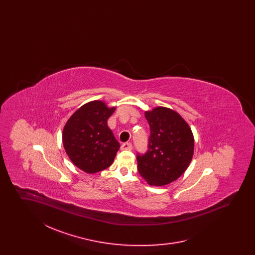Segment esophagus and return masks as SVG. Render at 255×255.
<instances>
[{
    "instance_id": "34e87169",
    "label": "esophagus",
    "mask_w": 255,
    "mask_h": 255,
    "mask_svg": "<svg viewBox=\"0 0 255 255\" xmlns=\"http://www.w3.org/2000/svg\"><path fill=\"white\" fill-rule=\"evenodd\" d=\"M132 148H133V145H132L131 142H124V143H122V150H132Z\"/></svg>"
}]
</instances>
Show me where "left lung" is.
<instances>
[{
  "label": "left lung",
  "instance_id": "1",
  "mask_svg": "<svg viewBox=\"0 0 255 255\" xmlns=\"http://www.w3.org/2000/svg\"><path fill=\"white\" fill-rule=\"evenodd\" d=\"M150 126L145 154L136 153L137 170L150 185L176 181L188 167L194 151L191 129L173 110L158 107L145 112Z\"/></svg>",
  "mask_w": 255,
  "mask_h": 255
}]
</instances>
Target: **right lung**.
I'll use <instances>...</instances> for the list:
<instances>
[{
  "label": "right lung",
  "mask_w": 255,
  "mask_h": 255,
  "mask_svg": "<svg viewBox=\"0 0 255 255\" xmlns=\"http://www.w3.org/2000/svg\"><path fill=\"white\" fill-rule=\"evenodd\" d=\"M116 108L102 101H92L77 110L63 130V144L73 163L87 173L108 168L121 144L107 121Z\"/></svg>",
  "instance_id": "obj_1"
}]
</instances>
